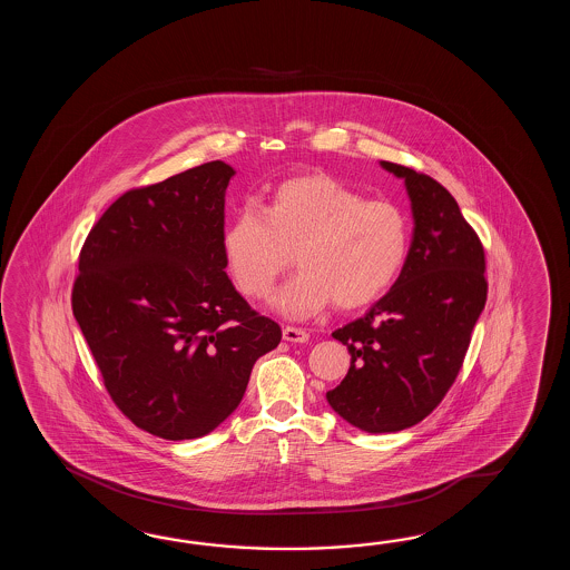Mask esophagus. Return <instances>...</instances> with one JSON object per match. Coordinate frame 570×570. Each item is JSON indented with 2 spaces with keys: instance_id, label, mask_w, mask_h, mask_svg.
I'll list each match as a JSON object with an SVG mask.
<instances>
[{
  "instance_id": "esophagus-1",
  "label": "esophagus",
  "mask_w": 570,
  "mask_h": 570,
  "mask_svg": "<svg viewBox=\"0 0 570 570\" xmlns=\"http://www.w3.org/2000/svg\"><path fill=\"white\" fill-rule=\"evenodd\" d=\"M283 340L295 342V344H303V342L309 340V334L303 327L287 326L283 327Z\"/></svg>"
}]
</instances>
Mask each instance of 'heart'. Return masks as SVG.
<instances>
[{
  "mask_svg": "<svg viewBox=\"0 0 570 570\" xmlns=\"http://www.w3.org/2000/svg\"><path fill=\"white\" fill-rule=\"evenodd\" d=\"M410 219L387 199H364L330 175L279 183L265 209L243 206L224 230L222 246L238 289L267 297L295 258L299 271L273 297L291 320L320 314L330 303L358 309L400 277L410 255Z\"/></svg>",
  "mask_w": 570,
  "mask_h": 570,
  "instance_id": "b5f03b06",
  "label": "heart"
}]
</instances>
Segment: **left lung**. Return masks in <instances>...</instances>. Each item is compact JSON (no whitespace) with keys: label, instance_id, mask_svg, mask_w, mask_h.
Instances as JSON below:
<instances>
[{"label":"left lung","instance_id":"left-lung-1","mask_svg":"<svg viewBox=\"0 0 570 570\" xmlns=\"http://www.w3.org/2000/svg\"><path fill=\"white\" fill-rule=\"evenodd\" d=\"M381 167L403 179L412 202L410 255L387 295L332 332L348 346L351 368L326 393L340 417L368 434L400 432L434 412L487 302L483 244L456 199L424 173Z\"/></svg>","mask_w":570,"mask_h":570}]
</instances>
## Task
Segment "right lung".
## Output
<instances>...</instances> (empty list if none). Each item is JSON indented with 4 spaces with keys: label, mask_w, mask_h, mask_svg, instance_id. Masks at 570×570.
<instances>
[{
    "label": "right lung",
    "mask_w": 570,
    "mask_h": 570,
    "mask_svg": "<svg viewBox=\"0 0 570 570\" xmlns=\"http://www.w3.org/2000/svg\"><path fill=\"white\" fill-rule=\"evenodd\" d=\"M236 170L212 160L130 189L89 232L73 315L114 403L165 440L216 430L281 327L234 289L224 202Z\"/></svg>",
    "instance_id": "add662e5"
}]
</instances>
